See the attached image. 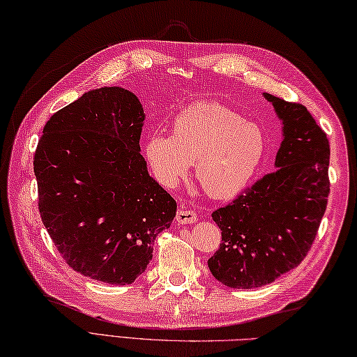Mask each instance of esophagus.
Masks as SVG:
<instances>
[{"label":"esophagus","instance_id":"esophagus-1","mask_svg":"<svg viewBox=\"0 0 357 357\" xmlns=\"http://www.w3.org/2000/svg\"><path fill=\"white\" fill-rule=\"evenodd\" d=\"M198 221V218H196V213L193 210H188V208H179L176 211V222L178 224H193Z\"/></svg>","mask_w":357,"mask_h":357}]
</instances>
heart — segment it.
<instances>
[{"label":"heart","mask_w":357,"mask_h":357,"mask_svg":"<svg viewBox=\"0 0 357 357\" xmlns=\"http://www.w3.org/2000/svg\"><path fill=\"white\" fill-rule=\"evenodd\" d=\"M262 128L221 104L199 102L173 118L170 138L151 135L144 142V158L159 184L174 188L195 176L202 192L215 199H230L252 181L265 153Z\"/></svg>","instance_id":"obj_1"}]
</instances>
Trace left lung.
I'll list each match as a JSON object with an SVG mask.
<instances>
[{
  "label": "left lung",
  "instance_id": "obj_1",
  "mask_svg": "<svg viewBox=\"0 0 357 357\" xmlns=\"http://www.w3.org/2000/svg\"><path fill=\"white\" fill-rule=\"evenodd\" d=\"M282 121L276 170L211 213L222 242L208 259L230 288L267 285L304 261L327 208L330 144L307 107L264 93Z\"/></svg>",
  "mask_w": 357,
  "mask_h": 357
}]
</instances>
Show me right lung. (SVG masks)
Returning <instances> with one entry per match:
<instances>
[{
    "label": "right lung",
    "instance_id": "obj_1",
    "mask_svg": "<svg viewBox=\"0 0 357 357\" xmlns=\"http://www.w3.org/2000/svg\"><path fill=\"white\" fill-rule=\"evenodd\" d=\"M144 118L128 90H90L53 113L35 151L45 230L69 267L105 284L135 282L176 216L139 153Z\"/></svg>",
    "mask_w": 357,
    "mask_h": 357
}]
</instances>
